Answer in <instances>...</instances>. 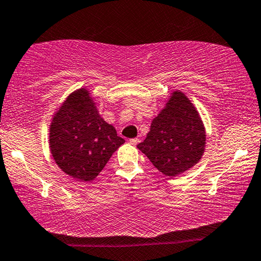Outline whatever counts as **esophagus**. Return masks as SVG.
<instances>
[{
  "label": "esophagus",
  "mask_w": 261,
  "mask_h": 261,
  "mask_svg": "<svg viewBox=\"0 0 261 261\" xmlns=\"http://www.w3.org/2000/svg\"><path fill=\"white\" fill-rule=\"evenodd\" d=\"M129 143H130L131 145H134V146H135V145H137V144L139 143V139H138V138H132V139L129 140Z\"/></svg>",
  "instance_id": "esophagus-1"
}]
</instances>
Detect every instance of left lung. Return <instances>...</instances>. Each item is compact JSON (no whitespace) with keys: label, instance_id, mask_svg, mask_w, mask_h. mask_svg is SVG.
Instances as JSON below:
<instances>
[{"label":"left lung","instance_id":"1","mask_svg":"<svg viewBox=\"0 0 261 261\" xmlns=\"http://www.w3.org/2000/svg\"><path fill=\"white\" fill-rule=\"evenodd\" d=\"M205 144L199 113L183 92L174 91L137 147L163 175L177 176L200 161Z\"/></svg>","mask_w":261,"mask_h":261}]
</instances>
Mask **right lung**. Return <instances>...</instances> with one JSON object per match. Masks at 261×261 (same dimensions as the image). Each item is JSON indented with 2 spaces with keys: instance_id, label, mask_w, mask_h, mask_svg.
<instances>
[{
  "instance_id": "right-lung-1",
  "label": "right lung",
  "mask_w": 261,
  "mask_h": 261,
  "mask_svg": "<svg viewBox=\"0 0 261 261\" xmlns=\"http://www.w3.org/2000/svg\"><path fill=\"white\" fill-rule=\"evenodd\" d=\"M124 141L100 116L84 87L72 92L51 118V155L62 171L82 182L93 180Z\"/></svg>"
}]
</instances>
